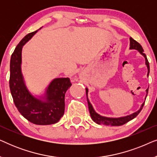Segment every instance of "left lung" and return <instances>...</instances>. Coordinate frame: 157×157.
<instances>
[{
    "label": "left lung",
    "mask_w": 157,
    "mask_h": 157,
    "mask_svg": "<svg viewBox=\"0 0 157 157\" xmlns=\"http://www.w3.org/2000/svg\"><path fill=\"white\" fill-rule=\"evenodd\" d=\"M130 49H136L138 51L140 52L141 55L144 56V57L145 58V61H146V65L147 66L148 68V74L147 76H149V61H148L147 56L144 53V49L142 48V46H141L140 44H139L138 42L136 41L134 39L131 37L130 38ZM148 90L149 89H147V96L148 94ZM86 96H87V93H88V89H86ZM87 101H88V105H89V112H90V115H91V117L92 120L94 122H96V124H103V125H108V126H121L123 124L127 123L128 121H131L133 119H134L135 117H136L137 115L140 113V111L142 109L144 105L145 101L143 103L142 105H141V108L139 109V111H137L136 112H135L132 114L126 116V117H120V118H109V117H102L99 114H98L97 113L94 111V109L92 106V105L91 104V103L88 99L87 98Z\"/></svg>",
    "instance_id": "obj_1"
}]
</instances>
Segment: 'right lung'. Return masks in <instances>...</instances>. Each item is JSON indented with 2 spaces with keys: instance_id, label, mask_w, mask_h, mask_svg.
<instances>
[{
  "instance_id": "add662e5",
  "label": "right lung",
  "mask_w": 157,
  "mask_h": 157,
  "mask_svg": "<svg viewBox=\"0 0 157 157\" xmlns=\"http://www.w3.org/2000/svg\"><path fill=\"white\" fill-rule=\"evenodd\" d=\"M37 31L25 36L12 53L10 62V90L15 106L23 117L34 124L49 125L57 123L63 117L65 94L72 84L69 78L53 79L46 89L44 100L36 98L28 90L21 73V51L25 43Z\"/></svg>"
}]
</instances>
